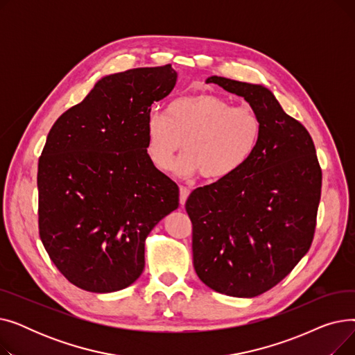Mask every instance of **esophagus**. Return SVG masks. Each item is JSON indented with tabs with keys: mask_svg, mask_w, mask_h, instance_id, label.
<instances>
[{
	"mask_svg": "<svg viewBox=\"0 0 355 355\" xmlns=\"http://www.w3.org/2000/svg\"><path fill=\"white\" fill-rule=\"evenodd\" d=\"M189 196H190V189L181 185V187H180V204H181V206H184L185 201H187V198H189Z\"/></svg>",
	"mask_w": 355,
	"mask_h": 355,
	"instance_id": "34e87169",
	"label": "esophagus"
}]
</instances>
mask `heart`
Segmentation results:
<instances>
[{"instance_id": "heart-1", "label": "heart", "mask_w": 355, "mask_h": 355, "mask_svg": "<svg viewBox=\"0 0 355 355\" xmlns=\"http://www.w3.org/2000/svg\"><path fill=\"white\" fill-rule=\"evenodd\" d=\"M145 134V153L157 170L171 166L184 141L187 154L178 161V173H200L202 178L218 181L237 173L252 158L262 122L250 107L200 93L173 101L166 112L149 110Z\"/></svg>"}]
</instances>
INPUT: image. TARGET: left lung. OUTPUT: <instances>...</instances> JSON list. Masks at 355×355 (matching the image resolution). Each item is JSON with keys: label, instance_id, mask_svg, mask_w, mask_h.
Masks as SVG:
<instances>
[{"label": "left lung", "instance_id": "8db88e82", "mask_svg": "<svg viewBox=\"0 0 355 355\" xmlns=\"http://www.w3.org/2000/svg\"><path fill=\"white\" fill-rule=\"evenodd\" d=\"M245 98L262 122L252 158L233 175L196 189L185 210L193 225V263L216 292L253 297L276 286L309 250L322 171L306 128L273 93L211 76Z\"/></svg>", "mask_w": 355, "mask_h": 355}]
</instances>
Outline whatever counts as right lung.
<instances>
[{"instance_id": "right-lung-1", "label": "right lung", "mask_w": 355, "mask_h": 355, "mask_svg": "<svg viewBox=\"0 0 355 355\" xmlns=\"http://www.w3.org/2000/svg\"><path fill=\"white\" fill-rule=\"evenodd\" d=\"M171 64L103 78L54 122L39 158V234L70 284L106 293L134 284L145 239L178 207V185L151 164L145 119L170 95Z\"/></svg>"}]
</instances>
